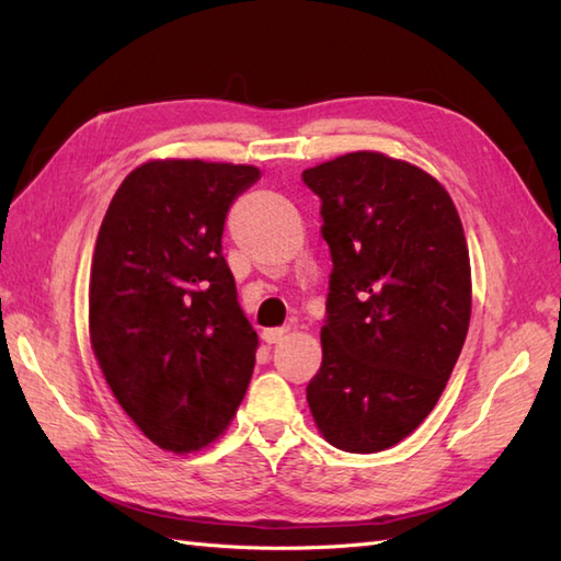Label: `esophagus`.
Here are the masks:
<instances>
[{
	"mask_svg": "<svg viewBox=\"0 0 561 561\" xmlns=\"http://www.w3.org/2000/svg\"><path fill=\"white\" fill-rule=\"evenodd\" d=\"M287 328H265L262 330V340H265L267 344H277L284 335H287Z\"/></svg>",
	"mask_w": 561,
	"mask_h": 561,
	"instance_id": "1",
	"label": "esophagus"
}]
</instances>
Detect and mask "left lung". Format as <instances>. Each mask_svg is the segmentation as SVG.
<instances>
[{
    "instance_id": "1",
    "label": "left lung",
    "mask_w": 561,
    "mask_h": 561,
    "mask_svg": "<svg viewBox=\"0 0 561 561\" xmlns=\"http://www.w3.org/2000/svg\"><path fill=\"white\" fill-rule=\"evenodd\" d=\"M301 178L332 257L308 408L340 450H386L434 410L468 335L462 224L444 185L386 153H344Z\"/></svg>"
}]
</instances>
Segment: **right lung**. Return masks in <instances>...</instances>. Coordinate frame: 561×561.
<instances>
[{"label":"right lung","mask_w":561,"mask_h":561,"mask_svg":"<svg viewBox=\"0 0 561 561\" xmlns=\"http://www.w3.org/2000/svg\"><path fill=\"white\" fill-rule=\"evenodd\" d=\"M255 165L141 163L111 199L89 277L91 347L115 400L153 444L199 450L224 434L257 335L221 255L224 221Z\"/></svg>","instance_id":"add662e5"}]
</instances>
